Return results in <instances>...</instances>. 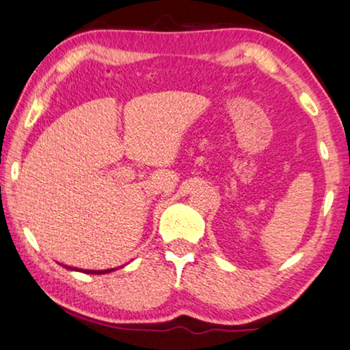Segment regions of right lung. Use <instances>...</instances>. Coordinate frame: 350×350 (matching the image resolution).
Returning <instances> with one entry per match:
<instances>
[{"instance_id":"1","label":"right lung","mask_w":350,"mask_h":350,"mask_svg":"<svg viewBox=\"0 0 350 350\" xmlns=\"http://www.w3.org/2000/svg\"><path fill=\"white\" fill-rule=\"evenodd\" d=\"M66 269H73V267H68V266H65ZM113 269H107V271H83V272H85V274H107V272H111Z\"/></svg>"}]
</instances>
